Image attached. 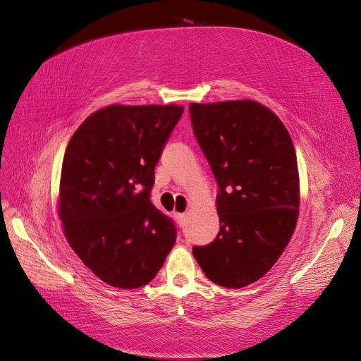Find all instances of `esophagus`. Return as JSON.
<instances>
[{
    "mask_svg": "<svg viewBox=\"0 0 361 361\" xmlns=\"http://www.w3.org/2000/svg\"><path fill=\"white\" fill-rule=\"evenodd\" d=\"M185 215H187L185 212H176V218H178L179 223H182L185 220Z\"/></svg>",
    "mask_w": 361,
    "mask_h": 361,
    "instance_id": "esophagus-1",
    "label": "esophagus"
}]
</instances>
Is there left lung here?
<instances>
[{
	"label": "left lung",
	"mask_w": 361,
	"mask_h": 361,
	"mask_svg": "<svg viewBox=\"0 0 361 361\" xmlns=\"http://www.w3.org/2000/svg\"><path fill=\"white\" fill-rule=\"evenodd\" d=\"M190 116L220 188V232L192 255L211 281L244 288L274 267L297 226L300 178L292 138L269 108L251 99L190 104Z\"/></svg>",
	"instance_id": "1"
}]
</instances>
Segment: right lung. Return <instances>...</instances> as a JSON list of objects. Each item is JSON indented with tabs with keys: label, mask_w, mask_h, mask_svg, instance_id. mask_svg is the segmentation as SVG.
<instances>
[{
	"label": "right lung",
	"mask_w": 361,
	"mask_h": 361,
	"mask_svg": "<svg viewBox=\"0 0 361 361\" xmlns=\"http://www.w3.org/2000/svg\"><path fill=\"white\" fill-rule=\"evenodd\" d=\"M182 105H110L75 130L63 158L59 215L82 264L110 286L154 280L176 227L150 202L155 167Z\"/></svg>",
	"instance_id": "right-lung-1"
}]
</instances>
